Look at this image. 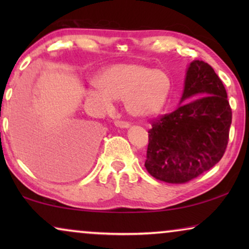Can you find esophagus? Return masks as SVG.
Returning a JSON list of instances; mask_svg holds the SVG:
<instances>
[{"mask_svg":"<svg viewBox=\"0 0 249 249\" xmlns=\"http://www.w3.org/2000/svg\"><path fill=\"white\" fill-rule=\"evenodd\" d=\"M114 124L117 125V127L119 128H128L129 125H130V124L127 121H122V120H115L114 121Z\"/></svg>","mask_w":249,"mask_h":249,"instance_id":"obj_1","label":"esophagus"}]
</instances>
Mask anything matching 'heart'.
Here are the masks:
<instances>
[{
    "label": "heart",
    "instance_id": "b5f03b06",
    "mask_svg": "<svg viewBox=\"0 0 249 249\" xmlns=\"http://www.w3.org/2000/svg\"><path fill=\"white\" fill-rule=\"evenodd\" d=\"M97 89L88 91V98L104 110L113 100H124L129 114L147 118L158 113L171 90V78L162 69L142 64H115L97 78Z\"/></svg>",
    "mask_w": 249,
    "mask_h": 249
}]
</instances>
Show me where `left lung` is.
Returning <instances> with one entry per match:
<instances>
[{"mask_svg": "<svg viewBox=\"0 0 249 249\" xmlns=\"http://www.w3.org/2000/svg\"><path fill=\"white\" fill-rule=\"evenodd\" d=\"M199 95L153 119L145 168L155 179L186 183L222 159L232 120L227 90L213 68L195 60L187 71L181 101Z\"/></svg>", "mask_w": 249, "mask_h": 249, "instance_id": "8db88e82", "label": "left lung"}]
</instances>
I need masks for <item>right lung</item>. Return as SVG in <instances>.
Listing matches in <instances>:
<instances>
[{
	"instance_id": "right-lung-1",
	"label": "right lung",
	"mask_w": 249,
	"mask_h": 249,
	"mask_svg": "<svg viewBox=\"0 0 249 249\" xmlns=\"http://www.w3.org/2000/svg\"><path fill=\"white\" fill-rule=\"evenodd\" d=\"M34 118L19 107L12 130L25 161L39 173L46 166L56 171L64 166L81 168L90 161L95 146V131L85 124L70 125L56 144L51 142Z\"/></svg>"
}]
</instances>
